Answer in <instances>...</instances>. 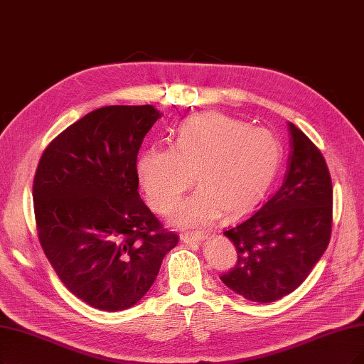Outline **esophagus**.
Segmentation results:
<instances>
[{
	"mask_svg": "<svg viewBox=\"0 0 364 364\" xmlns=\"http://www.w3.org/2000/svg\"><path fill=\"white\" fill-rule=\"evenodd\" d=\"M181 240H183V243H187V245H196V243H199V241H203V240H204V234H200V232L183 234V235H181Z\"/></svg>",
	"mask_w": 364,
	"mask_h": 364,
	"instance_id": "esophagus-1",
	"label": "esophagus"
}]
</instances>
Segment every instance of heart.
I'll use <instances>...</instances> for the list:
<instances>
[{
	"instance_id": "obj_1",
	"label": "heart",
	"mask_w": 364,
	"mask_h": 364,
	"mask_svg": "<svg viewBox=\"0 0 364 364\" xmlns=\"http://www.w3.org/2000/svg\"><path fill=\"white\" fill-rule=\"evenodd\" d=\"M284 150L264 127L218 112L186 118L172 145H153L136 161L138 180L150 207L172 213L193 183L199 189L180 205L175 223L207 226L257 207L273 186Z\"/></svg>"
}]
</instances>
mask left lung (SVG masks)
I'll return each mask as SVG.
<instances>
[{
  "label": "left lung",
  "instance_id": "left-lung-1",
  "mask_svg": "<svg viewBox=\"0 0 364 364\" xmlns=\"http://www.w3.org/2000/svg\"><path fill=\"white\" fill-rule=\"evenodd\" d=\"M288 127L291 154L284 184L223 232L238 257L220 280L255 303H272L297 289L331 237L333 186L326 159L299 127Z\"/></svg>",
  "mask_w": 364,
  "mask_h": 364
}]
</instances>
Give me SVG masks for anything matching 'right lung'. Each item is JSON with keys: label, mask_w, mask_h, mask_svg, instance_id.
I'll use <instances>...</instances> for the list:
<instances>
[{"label": "right lung", "mask_w": 364, "mask_h": 364, "mask_svg": "<svg viewBox=\"0 0 364 364\" xmlns=\"http://www.w3.org/2000/svg\"><path fill=\"white\" fill-rule=\"evenodd\" d=\"M160 115L151 105L99 107L53 138L36 169L40 246L64 287L99 311L136 304L178 243L138 192L139 148Z\"/></svg>", "instance_id": "add662e5"}]
</instances>
